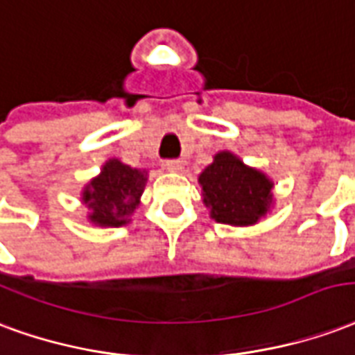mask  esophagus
<instances>
[{"mask_svg": "<svg viewBox=\"0 0 355 355\" xmlns=\"http://www.w3.org/2000/svg\"><path fill=\"white\" fill-rule=\"evenodd\" d=\"M166 170L168 172H181L183 170V160H166Z\"/></svg>", "mask_w": 355, "mask_h": 355, "instance_id": "obj_1", "label": "esophagus"}]
</instances>
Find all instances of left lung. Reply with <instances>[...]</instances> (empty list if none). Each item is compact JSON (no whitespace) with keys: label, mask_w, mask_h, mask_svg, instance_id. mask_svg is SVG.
<instances>
[{"label":"left lung","mask_w":355,"mask_h":355,"mask_svg":"<svg viewBox=\"0 0 355 355\" xmlns=\"http://www.w3.org/2000/svg\"><path fill=\"white\" fill-rule=\"evenodd\" d=\"M198 185L204 206L217 223L253 227L274 208V181L232 151L216 153L198 175Z\"/></svg>","instance_id":"obj_1"}]
</instances>
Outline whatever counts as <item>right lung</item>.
<instances>
[{
	"instance_id": "1",
	"label": "right lung",
	"mask_w": 355,
	"mask_h": 355,
	"mask_svg": "<svg viewBox=\"0 0 355 355\" xmlns=\"http://www.w3.org/2000/svg\"><path fill=\"white\" fill-rule=\"evenodd\" d=\"M147 183V170L132 168L123 160L103 162L100 174L83 187L81 204L94 227L113 229L132 221Z\"/></svg>"
}]
</instances>
